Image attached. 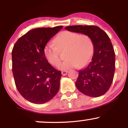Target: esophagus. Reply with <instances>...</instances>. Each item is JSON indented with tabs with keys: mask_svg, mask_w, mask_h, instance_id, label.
Segmentation results:
<instances>
[{
	"mask_svg": "<svg viewBox=\"0 0 128 128\" xmlns=\"http://www.w3.org/2000/svg\"><path fill=\"white\" fill-rule=\"evenodd\" d=\"M67 72H67V71H65V70H64V71H62V72H61V73H62V76H66V74H67Z\"/></svg>",
	"mask_w": 128,
	"mask_h": 128,
	"instance_id": "esophagus-1",
	"label": "esophagus"
}]
</instances>
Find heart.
I'll use <instances>...</instances> for the list:
<instances>
[{"instance_id":"1","label":"heart","mask_w":128,"mask_h":128,"mask_svg":"<svg viewBox=\"0 0 128 128\" xmlns=\"http://www.w3.org/2000/svg\"><path fill=\"white\" fill-rule=\"evenodd\" d=\"M54 43H49L44 49L46 59L52 66H56L60 60L59 50H66V60L58 66L60 70L72 67H83L92 59L94 44L87 35L72 31H64L56 36Z\"/></svg>"}]
</instances>
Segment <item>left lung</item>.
<instances>
[{"mask_svg":"<svg viewBox=\"0 0 128 128\" xmlns=\"http://www.w3.org/2000/svg\"><path fill=\"white\" fill-rule=\"evenodd\" d=\"M65 29L87 35L94 44L92 59L86 67L79 71L76 86L86 96L94 98L102 96L112 84L115 72V52L109 36L96 26H70Z\"/></svg>","mask_w":128,"mask_h":128,"instance_id":"1","label":"left lung"}]
</instances>
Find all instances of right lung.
<instances>
[{
  "label": "right lung",
  "instance_id": "1",
  "mask_svg": "<svg viewBox=\"0 0 128 128\" xmlns=\"http://www.w3.org/2000/svg\"><path fill=\"white\" fill-rule=\"evenodd\" d=\"M62 28V26H59L32 29L14 46L12 73L16 86L20 94L30 102L44 104L59 90L61 72L48 62L44 49Z\"/></svg>",
  "mask_w": 128,
  "mask_h": 128
}]
</instances>
